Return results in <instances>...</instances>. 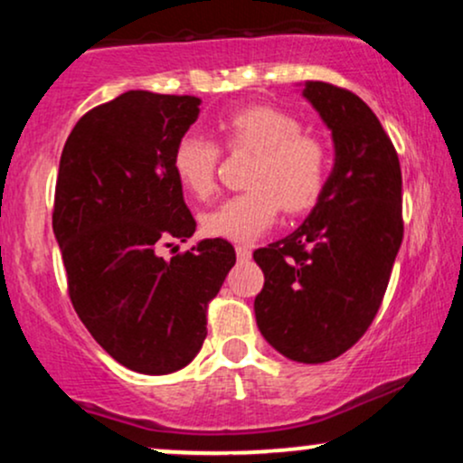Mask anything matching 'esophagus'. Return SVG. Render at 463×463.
Instances as JSON below:
<instances>
[{"label": "esophagus", "instance_id": "esophagus-1", "mask_svg": "<svg viewBox=\"0 0 463 463\" xmlns=\"http://www.w3.org/2000/svg\"><path fill=\"white\" fill-rule=\"evenodd\" d=\"M235 252H237V257L241 259V261H248V259L252 257V250H250L248 246H237Z\"/></svg>", "mask_w": 463, "mask_h": 463}]
</instances>
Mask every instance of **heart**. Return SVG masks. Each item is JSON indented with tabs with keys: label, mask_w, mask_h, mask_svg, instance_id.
<instances>
[{
	"label": "heart",
	"mask_w": 463,
	"mask_h": 463,
	"mask_svg": "<svg viewBox=\"0 0 463 463\" xmlns=\"http://www.w3.org/2000/svg\"><path fill=\"white\" fill-rule=\"evenodd\" d=\"M228 150L254 152L248 191L226 198L202 215V231L228 241H252L274 226L280 206L302 213L320 200L326 184L328 152L316 137L302 135L296 117L272 106H250L220 124ZM220 147L202 135H184L172 154L178 183L195 198L215 189Z\"/></svg>",
	"instance_id": "1"
}]
</instances>
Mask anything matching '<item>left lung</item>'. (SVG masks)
Masks as SVG:
<instances>
[{
    "mask_svg": "<svg viewBox=\"0 0 463 463\" xmlns=\"http://www.w3.org/2000/svg\"><path fill=\"white\" fill-rule=\"evenodd\" d=\"M302 98L331 130L335 163L307 220L254 250L265 276L254 316L287 359L324 364L354 346L379 311L402 241V176L364 99L313 80Z\"/></svg>",
    "mask_w": 463,
    "mask_h": 463,
    "instance_id": "obj_1",
    "label": "left lung"
}]
</instances>
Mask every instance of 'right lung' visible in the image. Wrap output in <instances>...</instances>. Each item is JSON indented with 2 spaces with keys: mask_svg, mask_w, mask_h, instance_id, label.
I'll return each mask as SVG.
<instances>
[{
  "mask_svg": "<svg viewBox=\"0 0 463 463\" xmlns=\"http://www.w3.org/2000/svg\"><path fill=\"white\" fill-rule=\"evenodd\" d=\"M198 115L194 95L126 91L80 117L58 167L52 226L69 298L95 342L141 374L194 361L237 261L220 237L158 254L195 232L172 154Z\"/></svg>",
  "mask_w": 463,
  "mask_h": 463,
  "instance_id": "obj_1",
  "label": "right lung"
}]
</instances>
